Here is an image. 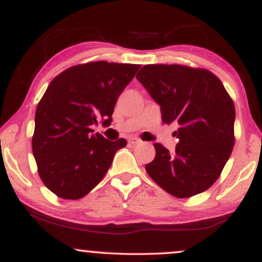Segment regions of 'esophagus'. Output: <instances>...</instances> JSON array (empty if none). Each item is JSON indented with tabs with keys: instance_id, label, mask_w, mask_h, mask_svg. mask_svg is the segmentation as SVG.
<instances>
[{
	"instance_id": "obj_1",
	"label": "esophagus",
	"mask_w": 262,
	"mask_h": 262,
	"mask_svg": "<svg viewBox=\"0 0 262 262\" xmlns=\"http://www.w3.org/2000/svg\"><path fill=\"white\" fill-rule=\"evenodd\" d=\"M128 141H129V144H132V145H135V144H139L141 140L139 139V138H135V137H132V138H129V139H128Z\"/></svg>"
}]
</instances>
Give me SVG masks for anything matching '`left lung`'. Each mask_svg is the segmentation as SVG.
I'll list each match as a JSON object with an SVG mask.
<instances>
[{"mask_svg": "<svg viewBox=\"0 0 262 262\" xmlns=\"http://www.w3.org/2000/svg\"><path fill=\"white\" fill-rule=\"evenodd\" d=\"M137 79L160 104L162 122L180 125L175 152L155 143L146 172L177 198L204 192L221 176L235 143L229 93L209 70L186 65H145Z\"/></svg>", "mask_w": 262, "mask_h": 262, "instance_id": "obj_1", "label": "left lung"}]
</instances>
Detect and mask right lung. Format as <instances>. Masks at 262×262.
Segmentation results:
<instances>
[{"instance_id": "obj_1", "label": "right lung", "mask_w": 262, "mask_h": 262, "mask_svg": "<svg viewBox=\"0 0 262 262\" xmlns=\"http://www.w3.org/2000/svg\"><path fill=\"white\" fill-rule=\"evenodd\" d=\"M140 65L91 61L66 69L49 83L35 111L33 155L41 181L64 200H79L101 182L124 138L93 133L110 125L116 102Z\"/></svg>"}]
</instances>
